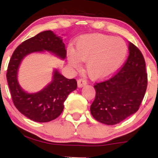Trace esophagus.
<instances>
[{
    "label": "esophagus",
    "mask_w": 158,
    "mask_h": 158,
    "mask_svg": "<svg viewBox=\"0 0 158 158\" xmlns=\"http://www.w3.org/2000/svg\"><path fill=\"white\" fill-rule=\"evenodd\" d=\"M77 84H78V87H79V88H82L84 85L87 84V81H86V80H85V79H79V80L77 81Z\"/></svg>",
    "instance_id": "34e87169"
}]
</instances>
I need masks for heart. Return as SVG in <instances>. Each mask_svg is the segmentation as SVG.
I'll return each mask as SVG.
<instances>
[{"label":"heart","instance_id":"1","mask_svg":"<svg viewBox=\"0 0 158 158\" xmlns=\"http://www.w3.org/2000/svg\"><path fill=\"white\" fill-rule=\"evenodd\" d=\"M128 48L123 39L102 34L81 35L70 50L68 60L73 69L86 62L88 76L94 80H103L116 73L126 59Z\"/></svg>","mask_w":158,"mask_h":158}]
</instances>
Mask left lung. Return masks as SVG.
Instances as JSON below:
<instances>
[{"mask_svg": "<svg viewBox=\"0 0 158 158\" xmlns=\"http://www.w3.org/2000/svg\"><path fill=\"white\" fill-rule=\"evenodd\" d=\"M128 50V59L118 73L94 85L96 97L90 106V113L103 124H117L135 114L146 93L147 73L144 58L131 42Z\"/></svg>", "mask_w": 158, "mask_h": 158, "instance_id": "8db88e82", "label": "left lung"}]
</instances>
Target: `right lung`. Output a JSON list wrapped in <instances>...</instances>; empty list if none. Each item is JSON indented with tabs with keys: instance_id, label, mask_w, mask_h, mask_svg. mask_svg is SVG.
Wrapping results in <instances>:
<instances>
[{
	"instance_id": "obj_1",
	"label": "right lung",
	"mask_w": 158,
	"mask_h": 158,
	"mask_svg": "<svg viewBox=\"0 0 158 158\" xmlns=\"http://www.w3.org/2000/svg\"><path fill=\"white\" fill-rule=\"evenodd\" d=\"M45 51L65 59L66 50L62 38L51 30H47L23 41L12 54L6 73L7 82L16 108L27 118L39 123L50 122L57 118L63 111L68 96L77 88L76 79H67L57 69L53 70L52 81L42 90L28 93L21 88L18 80L21 61L30 54Z\"/></svg>"
}]
</instances>
